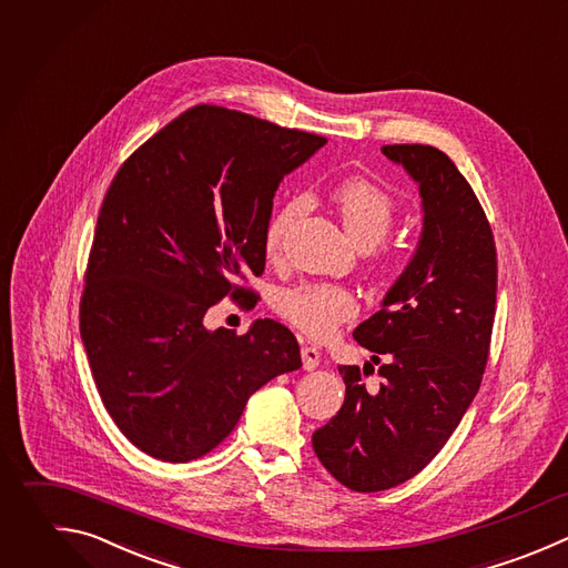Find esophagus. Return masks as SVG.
<instances>
[{
	"label": "esophagus",
	"instance_id": "esophagus-1",
	"mask_svg": "<svg viewBox=\"0 0 568 568\" xmlns=\"http://www.w3.org/2000/svg\"><path fill=\"white\" fill-rule=\"evenodd\" d=\"M320 351L315 346H308V344H302V366L304 371H313L315 366H320Z\"/></svg>",
	"mask_w": 568,
	"mask_h": 568
}]
</instances>
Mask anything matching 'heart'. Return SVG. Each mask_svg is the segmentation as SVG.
<instances>
[{"mask_svg": "<svg viewBox=\"0 0 568 568\" xmlns=\"http://www.w3.org/2000/svg\"><path fill=\"white\" fill-rule=\"evenodd\" d=\"M331 200L339 213V220L348 237L368 253V268L373 273L386 275L395 268V253L386 246V235L390 233L397 206L395 200L368 180L353 178L339 182L331 191ZM306 209V197H288L268 220L264 231V248L268 257L280 255L284 235L297 215ZM277 311L302 333L324 339L335 333L344 322H351L359 313L357 297L351 288L328 282H308L288 288L277 300Z\"/></svg>", "mask_w": 568, "mask_h": 568, "instance_id": "obj_1", "label": "heart"}]
</instances>
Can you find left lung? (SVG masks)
Segmentation results:
<instances>
[{
	"label": "left lung",
	"mask_w": 568,
	"mask_h": 568,
	"mask_svg": "<svg viewBox=\"0 0 568 568\" xmlns=\"http://www.w3.org/2000/svg\"><path fill=\"white\" fill-rule=\"evenodd\" d=\"M382 153L419 184L424 231L382 311L353 331L381 388L366 392L357 366H339L344 404L313 433L322 466L357 493L410 479L448 442L481 384L497 293L490 224L450 158L428 144Z\"/></svg>",
	"instance_id": "1"
}]
</instances>
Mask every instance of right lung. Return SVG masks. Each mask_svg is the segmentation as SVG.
I'll use <instances>...</instances> for the list:
<instances>
[{
	"label": "right lung",
	"mask_w": 568,
	"mask_h": 568,
	"mask_svg": "<svg viewBox=\"0 0 568 568\" xmlns=\"http://www.w3.org/2000/svg\"><path fill=\"white\" fill-rule=\"evenodd\" d=\"M326 138L200 104L115 173L93 235L80 333L98 393L146 455L191 462L237 424L248 397L302 366L275 320L248 333L204 326L266 266L264 231L286 173Z\"/></svg>",
	"instance_id": "right-lung-1"
}]
</instances>
